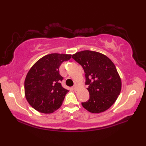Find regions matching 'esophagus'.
Segmentation results:
<instances>
[{
    "label": "esophagus",
    "instance_id": "34e87169",
    "mask_svg": "<svg viewBox=\"0 0 146 146\" xmlns=\"http://www.w3.org/2000/svg\"><path fill=\"white\" fill-rule=\"evenodd\" d=\"M73 90H76V86H74L73 87Z\"/></svg>",
    "mask_w": 146,
    "mask_h": 146
}]
</instances>
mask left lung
Masks as SVG:
<instances>
[{
    "label": "left lung",
    "instance_id": "left-lung-1",
    "mask_svg": "<svg viewBox=\"0 0 146 146\" xmlns=\"http://www.w3.org/2000/svg\"><path fill=\"white\" fill-rule=\"evenodd\" d=\"M82 66L88 86L90 98L82 105L86 110L98 113L108 110L120 95L121 80L115 64L102 53L82 51L72 55Z\"/></svg>",
    "mask_w": 146,
    "mask_h": 146
}]
</instances>
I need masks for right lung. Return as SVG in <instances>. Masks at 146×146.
Wrapping results in <instances>:
<instances>
[{"label": "right lung", "instance_id": "obj_1", "mask_svg": "<svg viewBox=\"0 0 146 146\" xmlns=\"http://www.w3.org/2000/svg\"><path fill=\"white\" fill-rule=\"evenodd\" d=\"M71 55L52 53L41 58L28 71L24 82L25 96L32 108L43 113H51L60 107L68 90L62 86L59 73L61 64Z\"/></svg>", "mask_w": 146, "mask_h": 146}]
</instances>
